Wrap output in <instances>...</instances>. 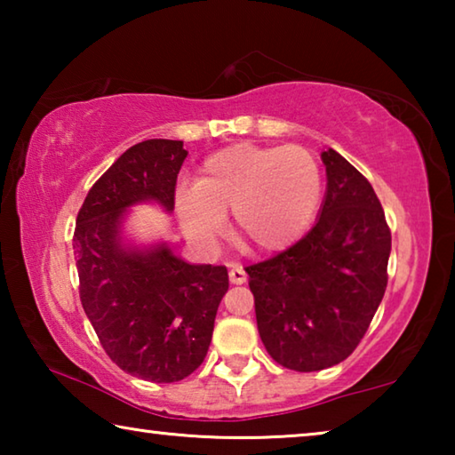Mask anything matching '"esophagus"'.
<instances>
[{
  "instance_id": "1",
  "label": "esophagus",
  "mask_w": 455,
  "mask_h": 455,
  "mask_svg": "<svg viewBox=\"0 0 455 455\" xmlns=\"http://www.w3.org/2000/svg\"><path fill=\"white\" fill-rule=\"evenodd\" d=\"M228 279L233 284H243L246 281V273L241 265H233L228 271Z\"/></svg>"
}]
</instances>
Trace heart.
Listing matches in <instances>:
<instances>
[{
	"mask_svg": "<svg viewBox=\"0 0 455 455\" xmlns=\"http://www.w3.org/2000/svg\"><path fill=\"white\" fill-rule=\"evenodd\" d=\"M323 195L321 166L303 146L235 144L211 154L195 188L176 196L187 235L212 243L233 212L236 241L260 255L279 252L309 228Z\"/></svg>",
	"mask_w": 455,
	"mask_h": 455,
	"instance_id": "obj_1",
	"label": "heart"
}]
</instances>
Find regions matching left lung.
<instances>
[{
	"label": "left lung",
	"mask_w": 455,
	"mask_h": 455,
	"mask_svg": "<svg viewBox=\"0 0 455 455\" xmlns=\"http://www.w3.org/2000/svg\"><path fill=\"white\" fill-rule=\"evenodd\" d=\"M321 217L287 251L244 268L259 335L276 363L321 371L347 359L387 287L391 230L369 180L341 154H321Z\"/></svg>",
	"instance_id": "1"
}]
</instances>
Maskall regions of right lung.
Wrapping results in <instances>:
<instances>
[{"label":"right lung","instance_id":"1","mask_svg":"<svg viewBox=\"0 0 455 455\" xmlns=\"http://www.w3.org/2000/svg\"><path fill=\"white\" fill-rule=\"evenodd\" d=\"M187 154L180 140L134 144L90 188L74 230L80 301L100 345L122 371L154 383L180 381L203 363L228 289L227 267L188 265L164 244L120 243L128 206L156 200L174 209Z\"/></svg>","mask_w":455,"mask_h":455}]
</instances>
